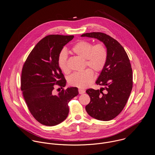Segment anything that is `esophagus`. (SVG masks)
I'll return each mask as SVG.
<instances>
[{
    "label": "esophagus",
    "instance_id": "1",
    "mask_svg": "<svg viewBox=\"0 0 155 155\" xmlns=\"http://www.w3.org/2000/svg\"><path fill=\"white\" fill-rule=\"evenodd\" d=\"M78 91H79V94H84V93H85V92L84 90L81 89H79Z\"/></svg>",
    "mask_w": 155,
    "mask_h": 155
}]
</instances>
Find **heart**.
Wrapping results in <instances>:
<instances>
[{
  "instance_id": "1",
  "label": "heart",
  "mask_w": 155,
  "mask_h": 155,
  "mask_svg": "<svg viewBox=\"0 0 155 155\" xmlns=\"http://www.w3.org/2000/svg\"><path fill=\"white\" fill-rule=\"evenodd\" d=\"M71 51L78 57L85 60V67H90L95 73L101 72L106 66L108 52L106 46L102 43L93 46L86 41H80L74 45ZM58 65L65 73L69 71L67 66V53L62 50L58 57ZM90 69L73 74L69 78V84L79 88H86L93 81L94 73Z\"/></svg>"
}]
</instances>
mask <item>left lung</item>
Returning a JSON list of instances; mask_svg holds the SVG:
<instances>
[{
    "label": "left lung",
    "instance_id": "1",
    "mask_svg": "<svg viewBox=\"0 0 155 155\" xmlns=\"http://www.w3.org/2000/svg\"><path fill=\"white\" fill-rule=\"evenodd\" d=\"M81 36L97 39L107 49V63L95 82L103 87L86 91L91 101L85 109L96 119L110 120L124 109L132 91L133 70L130 59L123 46L105 33L92 32Z\"/></svg>",
    "mask_w": 155,
    "mask_h": 155
}]
</instances>
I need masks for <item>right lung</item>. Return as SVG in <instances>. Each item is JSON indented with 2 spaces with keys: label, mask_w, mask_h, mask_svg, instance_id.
Wrapping results in <instances>:
<instances>
[{
  "label": "right lung",
  "mask_w": 155,
  "mask_h": 155,
  "mask_svg": "<svg viewBox=\"0 0 155 155\" xmlns=\"http://www.w3.org/2000/svg\"><path fill=\"white\" fill-rule=\"evenodd\" d=\"M74 36L48 35L41 40L28 55L22 67L21 89L32 116L46 126H55L67 117L68 102L79 94L76 87L63 89L57 95L53 90L66 85L58 57Z\"/></svg>",
  "instance_id": "add662e5"
}]
</instances>
